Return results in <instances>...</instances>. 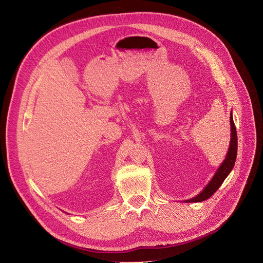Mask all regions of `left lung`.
Returning <instances> with one entry per match:
<instances>
[{
    "mask_svg": "<svg viewBox=\"0 0 263 263\" xmlns=\"http://www.w3.org/2000/svg\"><path fill=\"white\" fill-rule=\"evenodd\" d=\"M230 126H232V139H230V146L224 162L221 163L217 172L215 173L214 178L209 183V185L203 190V192L198 194L197 196L191 198V200H187L186 202L193 203V202H202V201L208 200V198H210L215 192H216L218 187L221 185V183L224 182V180L227 178L229 172L233 170L235 161H236V157H237V130H236V126L234 123L233 116H230Z\"/></svg>",
    "mask_w": 263,
    "mask_h": 263,
    "instance_id": "1",
    "label": "left lung"
}]
</instances>
